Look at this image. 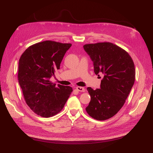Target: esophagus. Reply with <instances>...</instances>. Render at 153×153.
<instances>
[{"label":"esophagus","instance_id":"1","mask_svg":"<svg viewBox=\"0 0 153 153\" xmlns=\"http://www.w3.org/2000/svg\"><path fill=\"white\" fill-rule=\"evenodd\" d=\"M76 89H77V91H80V92H85V89L84 87H76Z\"/></svg>","mask_w":153,"mask_h":153}]
</instances>
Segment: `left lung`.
<instances>
[{"label":"left lung","instance_id":"obj_1","mask_svg":"<svg viewBox=\"0 0 153 153\" xmlns=\"http://www.w3.org/2000/svg\"><path fill=\"white\" fill-rule=\"evenodd\" d=\"M84 49L93 62L94 73L103 75L100 89L87 88L91 101L85 110L92 118L105 121L124 105L135 82V65L126 51L113 43L87 44Z\"/></svg>","mask_w":153,"mask_h":153}]
</instances>
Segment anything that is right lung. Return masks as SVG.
Wrapping results in <instances>:
<instances>
[{
	"label": "right lung",
	"mask_w": 153,
	"mask_h": 153,
	"mask_svg": "<svg viewBox=\"0 0 153 153\" xmlns=\"http://www.w3.org/2000/svg\"><path fill=\"white\" fill-rule=\"evenodd\" d=\"M71 47L70 43L45 41L30 46L20 57L18 82L26 103L41 117L61 112L73 91L71 87L56 86L50 81Z\"/></svg>",
	"instance_id": "add662e5"
}]
</instances>
